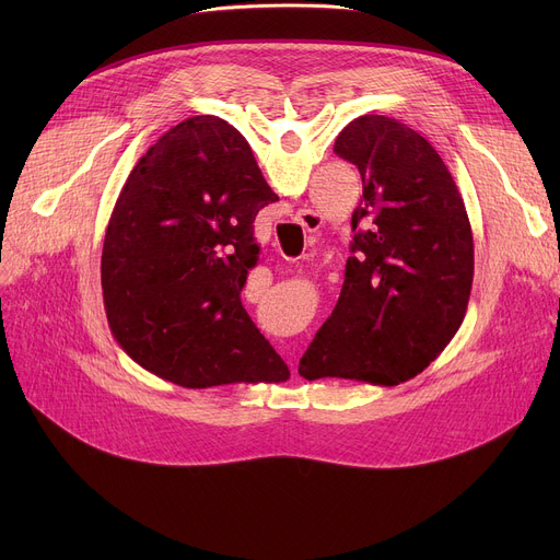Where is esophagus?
Returning a JSON list of instances; mask_svg holds the SVG:
<instances>
[{
  "mask_svg": "<svg viewBox=\"0 0 560 560\" xmlns=\"http://www.w3.org/2000/svg\"><path fill=\"white\" fill-rule=\"evenodd\" d=\"M298 224H300L304 231H315V229H319L322 218H319L315 211H302V213L298 215Z\"/></svg>",
  "mask_w": 560,
  "mask_h": 560,
  "instance_id": "34e87169",
  "label": "esophagus"
}]
</instances>
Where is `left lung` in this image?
Masks as SVG:
<instances>
[{
	"instance_id": "left-lung-1",
	"label": "left lung",
	"mask_w": 560,
	"mask_h": 560,
	"mask_svg": "<svg viewBox=\"0 0 560 560\" xmlns=\"http://www.w3.org/2000/svg\"><path fill=\"white\" fill-rule=\"evenodd\" d=\"M334 152L363 179L351 215L354 256L300 374L397 386L429 368L463 325L475 277L472 226L443 159L395 117H357Z\"/></svg>"
}]
</instances>
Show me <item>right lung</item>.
Returning <instances> with one entry per match:
<instances>
[{"label": "right lung", "mask_w": 560, "mask_h": 560, "mask_svg": "<svg viewBox=\"0 0 560 560\" xmlns=\"http://www.w3.org/2000/svg\"><path fill=\"white\" fill-rule=\"evenodd\" d=\"M277 199L215 115L172 127L136 163L108 220L102 290L110 334L140 368L184 388L288 381L241 302L256 213Z\"/></svg>", "instance_id": "1"}]
</instances>
